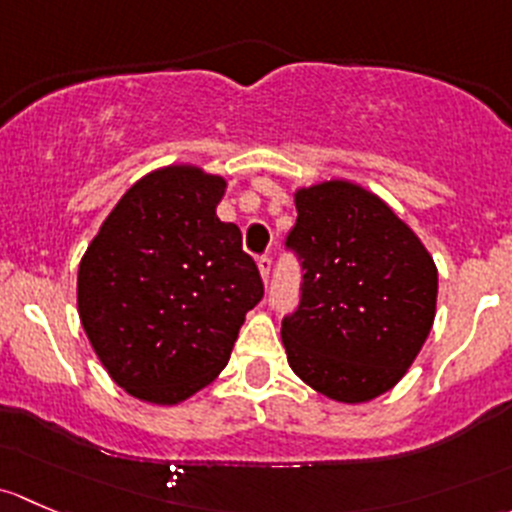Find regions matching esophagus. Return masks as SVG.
Masks as SVG:
<instances>
[{
  "mask_svg": "<svg viewBox=\"0 0 512 512\" xmlns=\"http://www.w3.org/2000/svg\"><path fill=\"white\" fill-rule=\"evenodd\" d=\"M271 266H273L271 256H261V258H258V271H261L263 281H268V276H271Z\"/></svg>",
  "mask_w": 512,
  "mask_h": 512,
  "instance_id": "1",
  "label": "esophagus"
}]
</instances>
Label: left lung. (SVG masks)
I'll return each instance as SVG.
<instances>
[{"instance_id": "left-lung-1", "label": "left lung", "mask_w": 512, "mask_h": 512, "mask_svg": "<svg viewBox=\"0 0 512 512\" xmlns=\"http://www.w3.org/2000/svg\"><path fill=\"white\" fill-rule=\"evenodd\" d=\"M286 249L303 268L283 318L288 365L315 392L370 402L407 374L431 333L439 273L419 236L377 194L345 179L295 192Z\"/></svg>"}]
</instances>
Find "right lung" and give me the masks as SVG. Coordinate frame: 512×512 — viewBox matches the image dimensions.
<instances>
[{"label":"right lung","instance_id":"obj_1","mask_svg":"<svg viewBox=\"0 0 512 512\" xmlns=\"http://www.w3.org/2000/svg\"><path fill=\"white\" fill-rule=\"evenodd\" d=\"M226 179L192 165L123 194L78 266V315L113 382L150 404L184 402L229 362L263 298L241 231L217 217Z\"/></svg>","mask_w":512,"mask_h":512}]
</instances>
